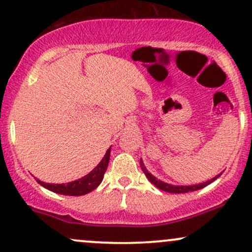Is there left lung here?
I'll list each match as a JSON object with an SVG mask.
<instances>
[{
	"label": "left lung",
	"instance_id": "8db88e82",
	"mask_svg": "<svg viewBox=\"0 0 252 252\" xmlns=\"http://www.w3.org/2000/svg\"><path fill=\"white\" fill-rule=\"evenodd\" d=\"M140 166H141V170H143V172L145 173V176L147 177V179H149L153 185L157 186L159 190L168 192V193H186V192H192V191L200 190V189L205 188V186L211 184L212 182H215V180L217 179L218 177H220L221 174V173H220L218 176H216L212 179L208 180V182L200 183V184H196V185H172V184H167V183H165V182H161L160 179L156 178L153 174H151L149 171H147V168L145 167L143 159H140Z\"/></svg>",
	"mask_w": 252,
	"mask_h": 252
}]
</instances>
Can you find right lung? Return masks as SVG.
<instances>
[{
  "mask_svg": "<svg viewBox=\"0 0 252 252\" xmlns=\"http://www.w3.org/2000/svg\"><path fill=\"white\" fill-rule=\"evenodd\" d=\"M109 156H111V147L106 151V155L103 156L97 166L94 167L85 177L74 180V182L67 183V184H49V183H43L38 179L36 182L44 189L55 192V193L64 194V196H84V194L95 190L100 185V183L102 182L103 174H105L108 166Z\"/></svg>",
  "mask_w": 252,
  "mask_h": 252,
  "instance_id": "obj_1",
  "label": "right lung"
}]
</instances>
